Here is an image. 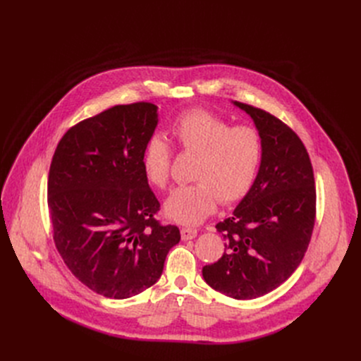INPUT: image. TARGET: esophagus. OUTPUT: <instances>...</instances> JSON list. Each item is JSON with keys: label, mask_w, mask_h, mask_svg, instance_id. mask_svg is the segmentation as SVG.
<instances>
[{"label": "esophagus", "mask_w": 361, "mask_h": 361, "mask_svg": "<svg viewBox=\"0 0 361 361\" xmlns=\"http://www.w3.org/2000/svg\"><path fill=\"white\" fill-rule=\"evenodd\" d=\"M196 235H197V230H193V228H181V238H183L184 241L193 240Z\"/></svg>", "instance_id": "1"}]
</instances>
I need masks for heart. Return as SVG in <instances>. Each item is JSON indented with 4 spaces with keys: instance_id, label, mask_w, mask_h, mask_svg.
Masks as SVG:
<instances>
[{
    "instance_id": "heart-1",
    "label": "heart",
    "mask_w": 361,
    "mask_h": 361,
    "mask_svg": "<svg viewBox=\"0 0 361 361\" xmlns=\"http://www.w3.org/2000/svg\"><path fill=\"white\" fill-rule=\"evenodd\" d=\"M171 133L184 154L196 155L193 180L168 196L165 215L183 225H197L215 209L221 199L230 204L250 192L263 159V139L250 126H231L206 109L181 114ZM173 146L162 136H152L143 149L142 168L146 180L158 188L169 181Z\"/></svg>"
}]
</instances>
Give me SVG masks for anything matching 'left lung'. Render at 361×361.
Returning a JSON list of instances; mask_svg holds the SVG:
<instances>
[{"mask_svg": "<svg viewBox=\"0 0 361 361\" xmlns=\"http://www.w3.org/2000/svg\"><path fill=\"white\" fill-rule=\"evenodd\" d=\"M252 117L263 139V159L250 192L230 218L216 224L225 240L222 257L206 264L203 279L235 300L278 288L297 269L312 238L316 188L307 150L272 114L233 102Z\"/></svg>", "mask_w": 361, "mask_h": 361, "instance_id": "left-lung-1", "label": "left lung"}]
</instances>
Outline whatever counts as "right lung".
Wrapping results in <instances>:
<instances>
[{"mask_svg": "<svg viewBox=\"0 0 361 361\" xmlns=\"http://www.w3.org/2000/svg\"><path fill=\"white\" fill-rule=\"evenodd\" d=\"M157 126V105H116L73 126L51 162L55 247L75 278L108 298H128L154 286L180 241L176 225L155 219L161 204L142 168Z\"/></svg>", "mask_w": 361, "mask_h": 361, "instance_id": "right-lung-1", "label": "right lung"}]
</instances>
